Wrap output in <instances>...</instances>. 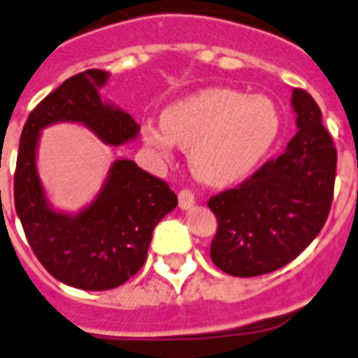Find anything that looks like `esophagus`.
Masks as SVG:
<instances>
[{
  "label": "esophagus",
  "instance_id": "obj_1",
  "mask_svg": "<svg viewBox=\"0 0 358 358\" xmlns=\"http://www.w3.org/2000/svg\"><path fill=\"white\" fill-rule=\"evenodd\" d=\"M178 201H180V209L187 210V209H191L196 200H194V194H192L191 191H180Z\"/></svg>",
  "mask_w": 358,
  "mask_h": 358
}]
</instances>
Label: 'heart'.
<instances>
[{
    "label": "heart",
    "instance_id": "b5f03b06",
    "mask_svg": "<svg viewBox=\"0 0 358 358\" xmlns=\"http://www.w3.org/2000/svg\"><path fill=\"white\" fill-rule=\"evenodd\" d=\"M162 126L145 122L142 138L157 157L167 158L173 142L187 149L189 169L209 185L247 176L279 135L278 108L265 95L231 88H205L162 111Z\"/></svg>",
    "mask_w": 358,
    "mask_h": 358
}]
</instances>
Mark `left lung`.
<instances>
[{
	"label": "left lung",
	"instance_id": "obj_1",
	"mask_svg": "<svg viewBox=\"0 0 358 358\" xmlns=\"http://www.w3.org/2000/svg\"><path fill=\"white\" fill-rule=\"evenodd\" d=\"M290 102L299 131L285 153L207 201L217 220L210 259L231 275L281 268L312 243L328 217L337 151L312 95L295 88Z\"/></svg>",
	"mask_w": 358,
	"mask_h": 358
}]
</instances>
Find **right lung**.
I'll return each mask as SVG.
<instances>
[{"label":"right lung","mask_w":358,"mask_h":358,"mask_svg":"<svg viewBox=\"0 0 358 358\" xmlns=\"http://www.w3.org/2000/svg\"><path fill=\"white\" fill-rule=\"evenodd\" d=\"M108 79L104 70L80 71L37 104L21 133L14 175L15 213L37 259L57 281L90 292L117 288L135 275L155 227L178 205L164 180L127 158L111 164L97 196L77 213L50 203L37 169L45 127L80 124L113 148L138 136L131 115L101 97Z\"/></svg>","instance_id":"1"}]
</instances>
